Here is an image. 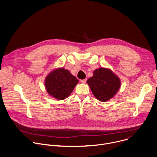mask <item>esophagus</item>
Masks as SVG:
<instances>
[{"label": "esophagus", "mask_w": 157, "mask_h": 157, "mask_svg": "<svg viewBox=\"0 0 157 157\" xmlns=\"http://www.w3.org/2000/svg\"><path fill=\"white\" fill-rule=\"evenodd\" d=\"M86 82V79H83V80H80V82H81L82 83H85Z\"/></svg>", "instance_id": "1"}]
</instances>
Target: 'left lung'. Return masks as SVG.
I'll return each mask as SVG.
<instances>
[{
	"label": "left lung",
	"instance_id": "1",
	"mask_svg": "<svg viewBox=\"0 0 157 157\" xmlns=\"http://www.w3.org/2000/svg\"><path fill=\"white\" fill-rule=\"evenodd\" d=\"M93 95L101 102H106L118 92L121 85L120 78L110 69L99 68L86 81Z\"/></svg>",
	"mask_w": 157,
	"mask_h": 157
}]
</instances>
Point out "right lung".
I'll return each instance as SVG.
<instances>
[{
  "instance_id": "obj_1",
  "label": "right lung",
  "mask_w": 157,
  "mask_h": 157,
  "mask_svg": "<svg viewBox=\"0 0 157 157\" xmlns=\"http://www.w3.org/2000/svg\"><path fill=\"white\" fill-rule=\"evenodd\" d=\"M78 80L64 68L52 71L46 77L45 86L47 93L58 100L67 98L72 92Z\"/></svg>"
}]
</instances>
